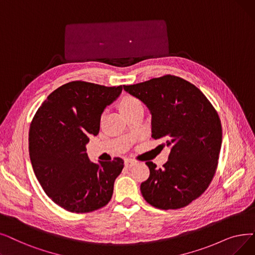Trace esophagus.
I'll return each instance as SVG.
<instances>
[{
	"label": "esophagus",
	"mask_w": 255,
	"mask_h": 255,
	"mask_svg": "<svg viewBox=\"0 0 255 255\" xmlns=\"http://www.w3.org/2000/svg\"><path fill=\"white\" fill-rule=\"evenodd\" d=\"M135 164H136V161L133 160V159H126L125 160V167L126 168H132Z\"/></svg>",
	"instance_id": "34e87169"
}]
</instances>
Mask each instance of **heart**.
I'll return each mask as SVG.
<instances>
[{"label": "heart", "instance_id": "heart-1", "mask_svg": "<svg viewBox=\"0 0 255 255\" xmlns=\"http://www.w3.org/2000/svg\"><path fill=\"white\" fill-rule=\"evenodd\" d=\"M141 104L139 102L138 99H136L135 97H132V96H125L123 99H122L121 101V104H120V107H121V110L123 112V110H126V109H130L132 107H134L136 105H139Z\"/></svg>", "mask_w": 255, "mask_h": 255}]
</instances>
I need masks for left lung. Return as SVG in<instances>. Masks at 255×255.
Here are the masks:
<instances>
[{
  "instance_id": "1",
  "label": "left lung",
  "mask_w": 255,
  "mask_h": 255,
  "mask_svg": "<svg viewBox=\"0 0 255 255\" xmlns=\"http://www.w3.org/2000/svg\"><path fill=\"white\" fill-rule=\"evenodd\" d=\"M124 90L146 104L152 137L171 149L163 168L146 162L150 176L140 184L142 197L164 210L189 205L206 191L218 167L222 126L216 109L198 87L173 75Z\"/></svg>"
}]
</instances>
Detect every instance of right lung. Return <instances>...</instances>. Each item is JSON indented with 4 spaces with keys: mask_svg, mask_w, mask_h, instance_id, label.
Masks as SVG:
<instances>
[{
    "mask_svg": "<svg viewBox=\"0 0 255 255\" xmlns=\"http://www.w3.org/2000/svg\"><path fill=\"white\" fill-rule=\"evenodd\" d=\"M123 86L107 87L72 81L51 93L33 118L29 154L37 180L57 205L71 213H91L105 206L124 160L92 162L90 136L100 130L101 115Z\"/></svg>",
    "mask_w": 255,
    "mask_h": 255,
    "instance_id": "add662e5",
    "label": "right lung"
}]
</instances>
